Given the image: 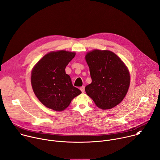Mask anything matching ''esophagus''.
Wrapping results in <instances>:
<instances>
[{"label": "esophagus", "mask_w": 160, "mask_h": 160, "mask_svg": "<svg viewBox=\"0 0 160 160\" xmlns=\"http://www.w3.org/2000/svg\"><path fill=\"white\" fill-rule=\"evenodd\" d=\"M80 90L82 91V92H84V91H85V86L81 87L80 88Z\"/></svg>", "instance_id": "obj_1"}]
</instances>
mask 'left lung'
Listing matches in <instances>:
<instances>
[{"label":"left lung","instance_id":"left-lung-1","mask_svg":"<svg viewBox=\"0 0 160 160\" xmlns=\"http://www.w3.org/2000/svg\"><path fill=\"white\" fill-rule=\"evenodd\" d=\"M92 83L85 87V92L102 109L120 104L130 86V76L127 66L114 52L95 49L85 55Z\"/></svg>","mask_w":160,"mask_h":160}]
</instances>
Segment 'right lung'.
<instances>
[{"label":"right lung","instance_id":"obj_1","mask_svg":"<svg viewBox=\"0 0 160 160\" xmlns=\"http://www.w3.org/2000/svg\"><path fill=\"white\" fill-rule=\"evenodd\" d=\"M76 53L64 50L45 54L34 66L31 83L38 100L47 108L62 111L82 92L72 85L65 68Z\"/></svg>","mask_w":160,"mask_h":160}]
</instances>
